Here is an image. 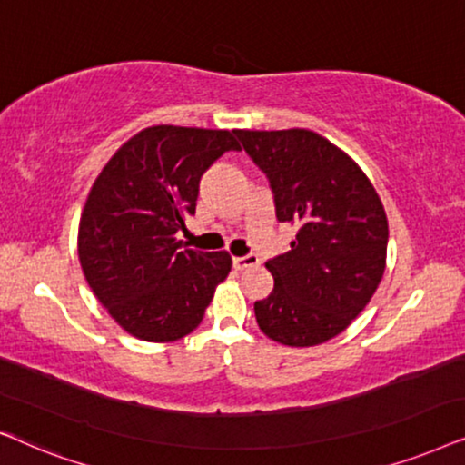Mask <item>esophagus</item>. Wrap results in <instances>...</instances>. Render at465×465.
I'll list each match as a JSON object with an SVG mask.
<instances>
[{"instance_id":"esophagus-1","label":"esophagus","mask_w":465,"mask_h":465,"mask_svg":"<svg viewBox=\"0 0 465 465\" xmlns=\"http://www.w3.org/2000/svg\"><path fill=\"white\" fill-rule=\"evenodd\" d=\"M259 257L257 255H244V257H233V268L236 270H246V268H257Z\"/></svg>"}]
</instances>
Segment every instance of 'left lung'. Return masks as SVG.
<instances>
[{
	"label": "left lung",
	"instance_id": "8db88e82",
	"mask_svg": "<svg viewBox=\"0 0 465 465\" xmlns=\"http://www.w3.org/2000/svg\"><path fill=\"white\" fill-rule=\"evenodd\" d=\"M268 176L276 219L295 223L291 251L265 263L274 289L255 302L265 336L284 346L336 338L372 300L387 265L389 223L370 178L311 129H236Z\"/></svg>",
	"mask_w": 465,
	"mask_h": 465
}]
</instances>
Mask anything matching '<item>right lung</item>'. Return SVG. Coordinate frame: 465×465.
Segmentation results:
<instances>
[{
	"mask_svg": "<svg viewBox=\"0 0 465 465\" xmlns=\"http://www.w3.org/2000/svg\"><path fill=\"white\" fill-rule=\"evenodd\" d=\"M233 134L146 127L93 183L78 225L80 268L110 317L138 340L174 342L193 331L232 270L227 251L184 249L176 232L195 214L203 172L240 151Z\"/></svg>",
	"mask_w": 465,
	"mask_h": 465,
	"instance_id": "right-lung-1",
	"label": "right lung"
}]
</instances>
